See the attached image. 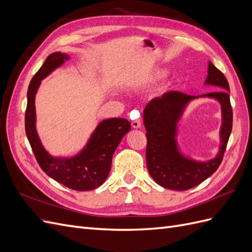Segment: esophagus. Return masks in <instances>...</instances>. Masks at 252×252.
<instances>
[{
	"label": "esophagus",
	"instance_id": "obj_1",
	"mask_svg": "<svg viewBox=\"0 0 252 252\" xmlns=\"http://www.w3.org/2000/svg\"><path fill=\"white\" fill-rule=\"evenodd\" d=\"M134 111V110H133ZM132 111V112H133ZM131 126L133 127V128H140L141 127V121L140 120H133V121H131Z\"/></svg>",
	"mask_w": 252,
	"mask_h": 252
}]
</instances>
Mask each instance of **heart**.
Instances as JSON below:
<instances>
[{
  "label": "heart",
  "mask_w": 252,
  "mask_h": 252,
  "mask_svg": "<svg viewBox=\"0 0 252 252\" xmlns=\"http://www.w3.org/2000/svg\"><path fill=\"white\" fill-rule=\"evenodd\" d=\"M161 74H162V73H158V77H159V75H161Z\"/></svg>",
  "instance_id": "b5f03b06"
}]
</instances>
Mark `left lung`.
Returning <instances> with one entry per match:
<instances>
[{
	"instance_id": "8db88e82",
	"label": "left lung",
	"mask_w": 252,
	"mask_h": 252,
	"mask_svg": "<svg viewBox=\"0 0 252 252\" xmlns=\"http://www.w3.org/2000/svg\"><path fill=\"white\" fill-rule=\"evenodd\" d=\"M206 84L217 86L218 91L203 94L218 100L222 105L223 124L220 129L222 145L216 158L208 162H195L180 155L175 143V129L187 102L194 95L180 91H170L151 100L144 109L146 129L147 168L158 185L173 190H188L216 172L223 161L228 140L232 129V107L229 97V84L222 71L209 62Z\"/></svg>"
}]
</instances>
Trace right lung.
<instances>
[{"mask_svg":"<svg viewBox=\"0 0 252 252\" xmlns=\"http://www.w3.org/2000/svg\"><path fill=\"white\" fill-rule=\"evenodd\" d=\"M67 59L63 53H52L30 81L27 91L25 130L36 162L45 173L72 190L87 191L101 186L107 179L112 156L123 136L130 130V123L125 119L118 118L101 122L86 148L74 158H55L47 154L35 131L34 95L41 80L63 65Z\"/></svg>","mask_w":252,"mask_h":252,"instance_id":"add662e5","label":"right lung"}]
</instances>
